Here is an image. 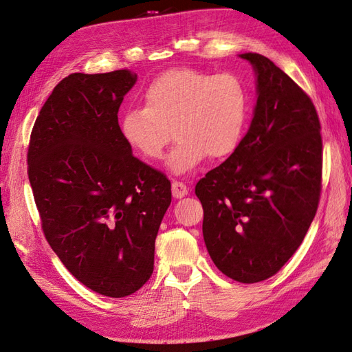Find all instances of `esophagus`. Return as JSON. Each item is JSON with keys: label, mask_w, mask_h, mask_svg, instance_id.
I'll return each instance as SVG.
<instances>
[{"label": "esophagus", "mask_w": 352, "mask_h": 352, "mask_svg": "<svg viewBox=\"0 0 352 352\" xmlns=\"http://www.w3.org/2000/svg\"><path fill=\"white\" fill-rule=\"evenodd\" d=\"M171 194H173L175 199H182L188 194V188H186L185 184L173 181V184H171Z\"/></svg>", "instance_id": "obj_1"}]
</instances>
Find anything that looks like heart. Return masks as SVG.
<instances>
[{"label": "heart", "mask_w": 352, "mask_h": 352, "mask_svg": "<svg viewBox=\"0 0 352 352\" xmlns=\"http://www.w3.org/2000/svg\"><path fill=\"white\" fill-rule=\"evenodd\" d=\"M248 116V93L233 74L212 75L175 67L155 76L143 91V108H131L120 119L126 144L147 160H160L171 140L176 144L167 168L186 175L208 160L236 151Z\"/></svg>", "instance_id": "1"}]
</instances>
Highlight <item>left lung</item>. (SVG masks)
Here are the masks:
<instances>
[{"mask_svg": "<svg viewBox=\"0 0 352 352\" xmlns=\"http://www.w3.org/2000/svg\"><path fill=\"white\" fill-rule=\"evenodd\" d=\"M257 100L236 151L196 185L203 239L223 274L267 280L291 259L314 221L322 176L321 124L310 98L261 54Z\"/></svg>", "mask_w": 352, "mask_h": 352, "instance_id": "8db88e82", "label": "left lung"}]
</instances>
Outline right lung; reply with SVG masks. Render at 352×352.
<instances>
[{"instance_id": "right-lung-1", "label": "right lung", "mask_w": 352, "mask_h": 352, "mask_svg": "<svg viewBox=\"0 0 352 352\" xmlns=\"http://www.w3.org/2000/svg\"><path fill=\"white\" fill-rule=\"evenodd\" d=\"M137 74H70L38 113L28 179L42 229L78 282L122 298L153 272L171 184L132 155L117 113Z\"/></svg>"}]
</instances>
